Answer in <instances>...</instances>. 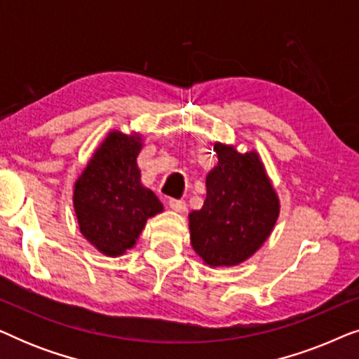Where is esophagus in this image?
Instances as JSON below:
<instances>
[{
	"mask_svg": "<svg viewBox=\"0 0 359 359\" xmlns=\"http://www.w3.org/2000/svg\"><path fill=\"white\" fill-rule=\"evenodd\" d=\"M168 205L173 210H176V212H184L186 210V201L183 199H168Z\"/></svg>",
	"mask_w": 359,
	"mask_h": 359,
	"instance_id": "esophagus-1",
	"label": "esophagus"
}]
</instances>
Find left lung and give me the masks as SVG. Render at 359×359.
Instances as JSON below:
<instances>
[{
  "label": "left lung",
  "instance_id": "left-lung-1",
  "mask_svg": "<svg viewBox=\"0 0 359 359\" xmlns=\"http://www.w3.org/2000/svg\"><path fill=\"white\" fill-rule=\"evenodd\" d=\"M219 163L205 178L208 196L189 214L191 245L209 266H233L269 237L279 201L255 151L215 144Z\"/></svg>",
  "mask_w": 359,
  "mask_h": 359
}]
</instances>
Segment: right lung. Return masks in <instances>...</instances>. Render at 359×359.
<instances>
[{
    "label": "right lung",
    "mask_w": 359,
    "mask_h": 359,
    "mask_svg": "<svg viewBox=\"0 0 359 359\" xmlns=\"http://www.w3.org/2000/svg\"><path fill=\"white\" fill-rule=\"evenodd\" d=\"M139 137L112 132L75 184V212L81 233L107 257L135 245L149 217L163 210L154 191L140 184Z\"/></svg>",
    "instance_id": "add662e5"
}]
</instances>
